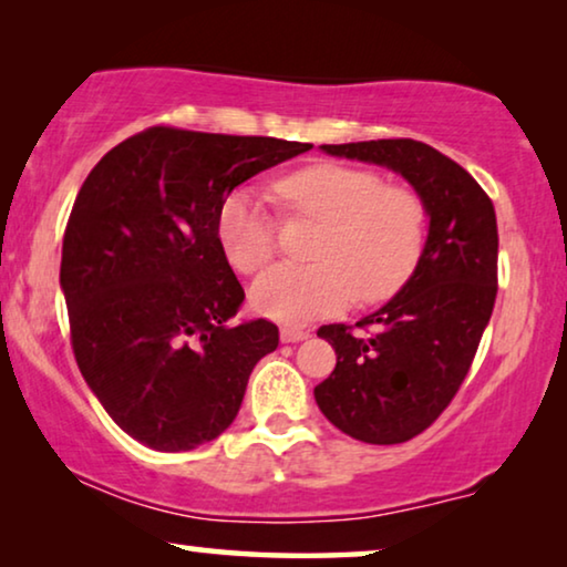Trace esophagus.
Returning a JSON list of instances; mask_svg holds the SVG:
<instances>
[{"instance_id": "obj_1", "label": "esophagus", "mask_w": 567, "mask_h": 567, "mask_svg": "<svg viewBox=\"0 0 567 567\" xmlns=\"http://www.w3.org/2000/svg\"><path fill=\"white\" fill-rule=\"evenodd\" d=\"M307 338H309L307 330L281 328V340H284V343H301V340H307Z\"/></svg>"}]
</instances>
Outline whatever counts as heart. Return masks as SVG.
I'll return each mask as SVG.
<instances>
[{
  "label": "heart",
  "mask_w": 567,
  "mask_h": 567,
  "mask_svg": "<svg viewBox=\"0 0 567 567\" xmlns=\"http://www.w3.org/2000/svg\"><path fill=\"white\" fill-rule=\"evenodd\" d=\"M274 190L284 206L317 216L324 227L312 250L317 262H281L255 281V312L289 324L320 320L355 297H390L413 274L425 245V206L415 190L343 165L299 169ZM216 235L239 274H258L278 247L276 224L252 188L224 198Z\"/></svg>",
  "instance_id": "b5f03b06"
}]
</instances>
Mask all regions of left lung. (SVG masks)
Here are the masks:
<instances>
[{
	"label": "left lung",
	"mask_w": 567,
	"mask_h": 567,
	"mask_svg": "<svg viewBox=\"0 0 567 567\" xmlns=\"http://www.w3.org/2000/svg\"><path fill=\"white\" fill-rule=\"evenodd\" d=\"M330 157L392 169L429 216L421 258L402 289L363 317L371 336L324 324L338 363L315 400L328 421L367 444H402L429 429L460 390L498 291V227L485 190L454 159L413 138L322 144Z\"/></svg>",
	"instance_id": "1"
}]
</instances>
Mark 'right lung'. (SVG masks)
<instances>
[{"label":"right lung","instance_id":"1","mask_svg":"<svg viewBox=\"0 0 567 567\" xmlns=\"http://www.w3.org/2000/svg\"><path fill=\"white\" fill-rule=\"evenodd\" d=\"M312 144L150 128L92 167L69 216L61 291L76 367L105 413L157 452H190L237 417L278 348L268 320L231 324L245 291L216 235L237 185Z\"/></svg>","mask_w":567,"mask_h":567}]
</instances>
